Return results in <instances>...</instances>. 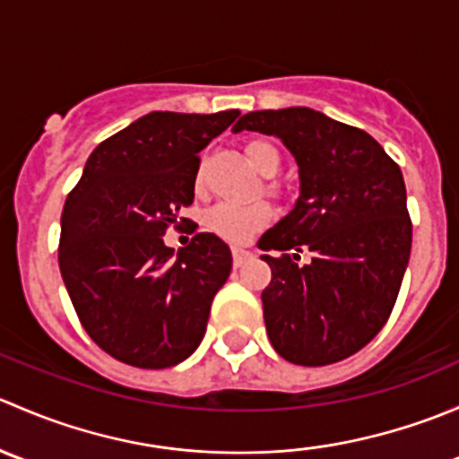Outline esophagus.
Returning a JSON list of instances; mask_svg holds the SVG:
<instances>
[{
	"label": "esophagus",
	"instance_id": "esophagus-1",
	"mask_svg": "<svg viewBox=\"0 0 459 459\" xmlns=\"http://www.w3.org/2000/svg\"><path fill=\"white\" fill-rule=\"evenodd\" d=\"M248 257H251V253L244 251V248H233V266H235V268L242 266V264L247 262Z\"/></svg>",
	"mask_w": 459,
	"mask_h": 459
}]
</instances>
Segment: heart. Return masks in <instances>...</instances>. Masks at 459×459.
Here are the masks:
<instances>
[{"label": "heart", "mask_w": 459, "mask_h": 459, "mask_svg": "<svg viewBox=\"0 0 459 459\" xmlns=\"http://www.w3.org/2000/svg\"><path fill=\"white\" fill-rule=\"evenodd\" d=\"M247 157L251 161L253 169L264 178H273L277 175L281 166V152L271 140H257L247 142ZM195 188H202V166L195 173ZM271 191H275V184H271ZM273 211L268 204L253 202L247 206H238V204H217L204 217V224L217 238L226 239L230 244H244L259 233L264 226L271 221Z\"/></svg>", "instance_id": "heart-1"}]
</instances>
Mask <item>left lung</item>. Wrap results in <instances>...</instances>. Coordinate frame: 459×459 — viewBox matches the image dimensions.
<instances>
[{"label": "left lung", "mask_w": 459, "mask_h": 459, "mask_svg": "<svg viewBox=\"0 0 459 459\" xmlns=\"http://www.w3.org/2000/svg\"><path fill=\"white\" fill-rule=\"evenodd\" d=\"M239 131L280 137L299 173L295 206L257 242L273 271L262 293L268 340L293 364L340 362L382 331L409 266L400 166L368 133L304 106L247 113ZM302 250L311 263L297 264Z\"/></svg>", "instance_id": "1"}]
</instances>
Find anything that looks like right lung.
Wrapping results in <instances>:
<instances>
[{
  "instance_id": "1",
  "label": "right lung",
  "mask_w": 459,
  "mask_h": 459,
  "mask_svg": "<svg viewBox=\"0 0 459 459\" xmlns=\"http://www.w3.org/2000/svg\"><path fill=\"white\" fill-rule=\"evenodd\" d=\"M238 115H143L91 152L64 204V284L88 335L119 362L169 368L200 346L233 255L212 233L178 253L161 235L193 204L197 152Z\"/></svg>"
}]
</instances>
